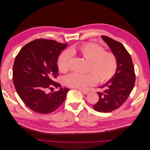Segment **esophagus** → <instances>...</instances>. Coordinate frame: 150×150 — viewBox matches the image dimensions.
<instances>
[{"mask_svg": "<svg viewBox=\"0 0 150 150\" xmlns=\"http://www.w3.org/2000/svg\"><path fill=\"white\" fill-rule=\"evenodd\" d=\"M79 91H80L81 93H83L84 94H87L89 93V91H87V90H79Z\"/></svg>", "mask_w": 150, "mask_h": 150, "instance_id": "esophagus-1", "label": "esophagus"}]
</instances>
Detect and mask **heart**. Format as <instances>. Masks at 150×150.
<instances>
[{"label": "heart", "instance_id": "b5f03b06", "mask_svg": "<svg viewBox=\"0 0 150 150\" xmlns=\"http://www.w3.org/2000/svg\"><path fill=\"white\" fill-rule=\"evenodd\" d=\"M79 52L86 59L90 61L88 73L72 72L67 75L64 81L69 87L84 89L93 86L98 80L106 83L115 76L117 62L115 54L105 51L103 47L93 43H85L78 47H72L61 54L57 60V65L62 72L70 69V61L72 54Z\"/></svg>", "mask_w": 150, "mask_h": 150}]
</instances>
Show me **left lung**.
<instances>
[{"mask_svg": "<svg viewBox=\"0 0 150 150\" xmlns=\"http://www.w3.org/2000/svg\"><path fill=\"white\" fill-rule=\"evenodd\" d=\"M101 38L116 56L117 67L115 76L100 86L106 89L103 93L98 92L99 101L93 107L96 111L109 112L126 101L134 88L136 78L132 59L123 45L107 36L102 35Z\"/></svg>", "mask_w": 150, "mask_h": 150, "instance_id": "1", "label": "left lung"}]
</instances>
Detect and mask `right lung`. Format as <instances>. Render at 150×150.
<instances>
[{
    "mask_svg": "<svg viewBox=\"0 0 150 150\" xmlns=\"http://www.w3.org/2000/svg\"><path fill=\"white\" fill-rule=\"evenodd\" d=\"M67 44L36 39L22 47L13 66V82L22 101L33 111L49 114L64 101L69 89L54 82L58 74V56ZM53 86L60 90L48 92Z\"/></svg>",
    "mask_w": 150,
    "mask_h": 150,
    "instance_id": "right-lung-1",
    "label": "right lung"
}]
</instances>
